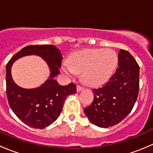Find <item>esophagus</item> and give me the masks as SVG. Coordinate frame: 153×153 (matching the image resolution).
I'll return each mask as SVG.
<instances>
[{
	"label": "esophagus",
	"instance_id": "obj_1",
	"mask_svg": "<svg viewBox=\"0 0 153 153\" xmlns=\"http://www.w3.org/2000/svg\"><path fill=\"white\" fill-rule=\"evenodd\" d=\"M83 89H84V88H83L82 86H77V92H81V91H82Z\"/></svg>",
	"mask_w": 153,
	"mask_h": 153
}]
</instances>
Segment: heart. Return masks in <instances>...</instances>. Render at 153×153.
<instances>
[{
	"label": "heart",
	"mask_w": 153,
	"mask_h": 153,
	"mask_svg": "<svg viewBox=\"0 0 153 153\" xmlns=\"http://www.w3.org/2000/svg\"><path fill=\"white\" fill-rule=\"evenodd\" d=\"M118 56L111 49H85L72 54L61 70L69 75L82 72L86 84L98 86L107 82L116 69Z\"/></svg>",
	"instance_id": "b5f03b06"
}]
</instances>
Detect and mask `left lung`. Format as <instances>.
<instances>
[{"label": "left lung", "mask_w": 153, "mask_h": 153, "mask_svg": "<svg viewBox=\"0 0 153 153\" xmlns=\"http://www.w3.org/2000/svg\"><path fill=\"white\" fill-rule=\"evenodd\" d=\"M118 67L105 85L93 89V102L84 109L91 123L108 128L118 124L132 111L139 89V66L127 51L121 49Z\"/></svg>", "instance_id": "8db88e82"}]
</instances>
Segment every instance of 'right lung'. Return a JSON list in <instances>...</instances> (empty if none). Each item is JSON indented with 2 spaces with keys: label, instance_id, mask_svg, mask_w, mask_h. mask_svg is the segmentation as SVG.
Listing matches in <instances>:
<instances>
[{
  "label": "right lung",
  "instance_id": "right-lung-1",
  "mask_svg": "<svg viewBox=\"0 0 153 153\" xmlns=\"http://www.w3.org/2000/svg\"><path fill=\"white\" fill-rule=\"evenodd\" d=\"M28 55L41 56L49 67L50 76L44 84L33 89L16 85L11 76V67L19 58ZM62 55L54 45L27 46L12 57L7 64V95L9 104L16 116L31 127L44 129L59 117L67 96L76 93L74 84L61 86L55 78L62 61Z\"/></svg>",
  "mask_w": 153,
  "mask_h": 153
}]
</instances>
